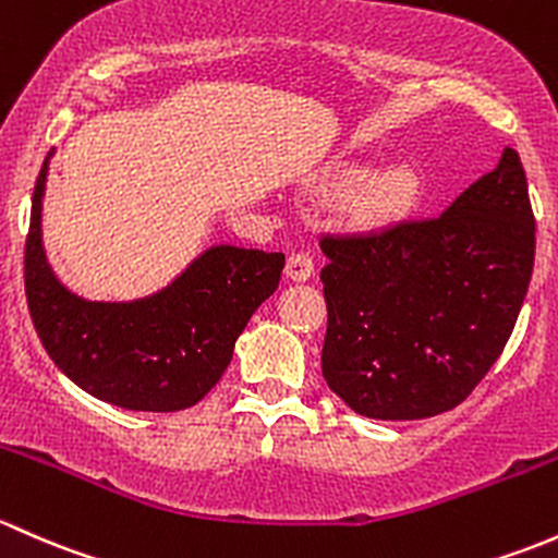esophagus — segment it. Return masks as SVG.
I'll return each mask as SVG.
<instances>
[{"instance_id":"esophagus-1","label":"esophagus","mask_w":558,"mask_h":558,"mask_svg":"<svg viewBox=\"0 0 558 558\" xmlns=\"http://www.w3.org/2000/svg\"><path fill=\"white\" fill-rule=\"evenodd\" d=\"M287 277L292 281H306L314 277V260L308 252H292L290 257H287Z\"/></svg>"}]
</instances>
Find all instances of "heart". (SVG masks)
I'll return each mask as SVG.
<instances>
[{"label":"heart","instance_id":"obj_1","mask_svg":"<svg viewBox=\"0 0 558 558\" xmlns=\"http://www.w3.org/2000/svg\"><path fill=\"white\" fill-rule=\"evenodd\" d=\"M357 177L360 169H347L341 171L338 182L352 185ZM418 193H422V177H418L416 166L408 163V160H392V163L367 171L363 180L349 191L347 209L360 226H387L416 206Z\"/></svg>","mask_w":558,"mask_h":558}]
</instances>
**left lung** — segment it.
<instances>
[{
	"label": "left lung",
	"mask_w": 558,
	"mask_h": 558,
	"mask_svg": "<svg viewBox=\"0 0 558 558\" xmlns=\"http://www.w3.org/2000/svg\"><path fill=\"white\" fill-rule=\"evenodd\" d=\"M322 376L352 411L411 422L451 411L497 363L535 266V215L505 147L433 220L319 239Z\"/></svg>",
	"instance_id": "left-lung-1"
}]
</instances>
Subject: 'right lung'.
Returning a JSON list of instances; mask_svg holds the SVG:
<instances>
[{"mask_svg": "<svg viewBox=\"0 0 558 558\" xmlns=\"http://www.w3.org/2000/svg\"><path fill=\"white\" fill-rule=\"evenodd\" d=\"M50 155L34 185L23 257L28 314L45 352L105 403L158 413L195 405L226 373L255 308L279 287L284 255L220 244L150 298L85 301L56 279L43 250Z\"/></svg>", "mask_w": 558, "mask_h": 558, "instance_id": "1", "label": "right lung"}]
</instances>
